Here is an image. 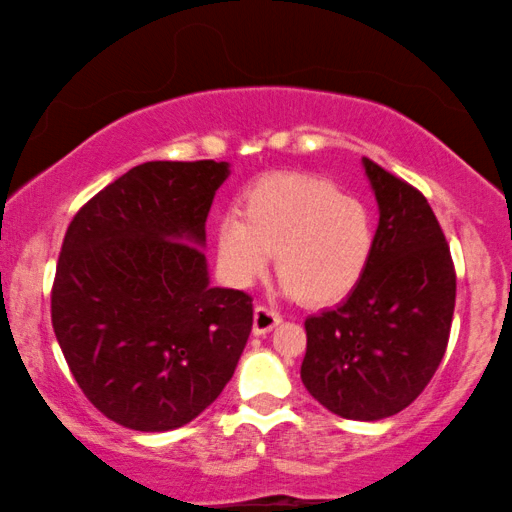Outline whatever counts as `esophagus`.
I'll return each instance as SVG.
<instances>
[{
    "label": "esophagus",
    "mask_w": 512,
    "mask_h": 512,
    "mask_svg": "<svg viewBox=\"0 0 512 512\" xmlns=\"http://www.w3.org/2000/svg\"><path fill=\"white\" fill-rule=\"evenodd\" d=\"M282 317H279L277 310H272V307H265V305H258L254 310V335H265L270 333L272 328H275Z\"/></svg>",
    "instance_id": "obj_1"
}]
</instances>
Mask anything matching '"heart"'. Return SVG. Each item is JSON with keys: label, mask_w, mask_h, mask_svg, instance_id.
Returning <instances> with one entry per match:
<instances>
[{"label": "heart", "mask_w": 512, "mask_h": 512, "mask_svg": "<svg viewBox=\"0 0 512 512\" xmlns=\"http://www.w3.org/2000/svg\"><path fill=\"white\" fill-rule=\"evenodd\" d=\"M373 242V216L361 200L300 172L263 174L244 191L242 216H223L216 228V254L230 282L249 286L275 251L284 289L312 305L354 289Z\"/></svg>", "instance_id": "obj_1"}]
</instances>
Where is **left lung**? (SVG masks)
<instances>
[{"label": "left lung", "instance_id": "obj_1", "mask_svg": "<svg viewBox=\"0 0 512 512\" xmlns=\"http://www.w3.org/2000/svg\"><path fill=\"white\" fill-rule=\"evenodd\" d=\"M380 221L345 303L305 321V389L326 410L377 422L415 401L445 356L457 275L422 193L361 158Z\"/></svg>", "mask_w": 512, "mask_h": 512}]
</instances>
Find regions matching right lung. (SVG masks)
I'll list each match as a JSON object with an SVG mask.
<instances>
[{
  "instance_id": "add662e5",
  "label": "right lung",
  "mask_w": 512,
  "mask_h": 512,
  "mask_svg": "<svg viewBox=\"0 0 512 512\" xmlns=\"http://www.w3.org/2000/svg\"><path fill=\"white\" fill-rule=\"evenodd\" d=\"M230 165L151 160L69 223L51 296L58 345L104 417L132 431L193 422L233 377L254 307L209 284L205 221Z\"/></svg>"
}]
</instances>
